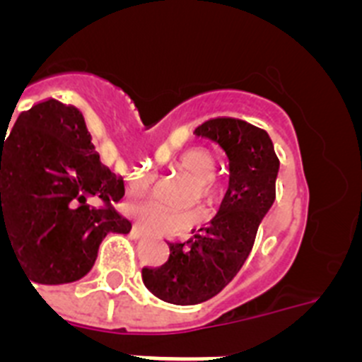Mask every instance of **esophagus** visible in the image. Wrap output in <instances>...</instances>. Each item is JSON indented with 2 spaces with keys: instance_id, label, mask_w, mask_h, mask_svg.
<instances>
[{
  "instance_id": "obj_1",
  "label": "esophagus",
  "mask_w": 362,
  "mask_h": 362,
  "mask_svg": "<svg viewBox=\"0 0 362 362\" xmlns=\"http://www.w3.org/2000/svg\"><path fill=\"white\" fill-rule=\"evenodd\" d=\"M130 235H132L134 239H141V238H145V232H143V230L139 228L137 225H134L132 230H130Z\"/></svg>"
}]
</instances>
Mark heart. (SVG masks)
<instances>
[{"mask_svg":"<svg viewBox=\"0 0 362 362\" xmlns=\"http://www.w3.org/2000/svg\"><path fill=\"white\" fill-rule=\"evenodd\" d=\"M175 166H177L179 174H183L185 177L192 181L188 204L196 203V201H201L204 204L216 203L217 197H219V188L212 179L216 174V161L206 150H188L177 159ZM150 185H152V179L148 175H134L130 179V192L136 196H145L150 192ZM130 212L143 228L152 233H158V235H175V233L190 228L192 225H196L199 221L197 212L172 214L152 203L137 204V206H132Z\"/></svg>","mask_w":362,"mask_h":362,"instance_id":"heart-1","label":"heart"}]
</instances>
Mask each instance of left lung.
Wrapping results in <instances>:
<instances>
[{
  "instance_id": "obj_1",
  "label": "left lung",
  "mask_w": 362,
  "mask_h": 362,
  "mask_svg": "<svg viewBox=\"0 0 362 362\" xmlns=\"http://www.w3.org/2000/svg\"><path fill=\"white\" fill-rule=\"evenodd\" d=\"M217 143L228 158V190L206 228L187 243H170L163 267L143 268V283L172 305H199L238 276L254 246L259 225L276 201L279 159L270 136L235 117H214L194 130Z\"/></svg>"
}]
</instances>
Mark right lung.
<instances>
[{"label":"right lung","instance_id":"right-lung-1","mask_svg":"<svg viewBox=\"0 0 362 362\" xmlns=\"http://www.w3.org/2000/svg\"><path fill=\"white\" fill-rule=\"evenodd\" d=\"M90 139L79 108L56 99L21 112L0 137V246L5 238L32 283L81 279L105 235L132 228L114 209L123 177L99 161ZM90 195L104 206L86 204Z\"/></svg>","mask_w":362,"mask_h":362}]
</instances>
